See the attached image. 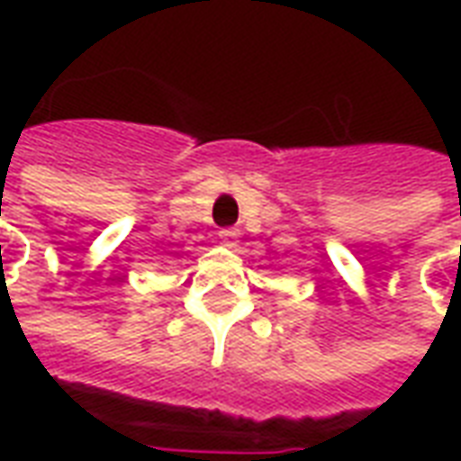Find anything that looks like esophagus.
<instances>
[{
    "instance_id": "esophagus-1",
    "label": "esophagus",
    "mask_w": 461,
    "mask_h": 461,
    "mask_svg": "<svg viewBox=\"0 0 461 461\" xmlns=\"http://www.w3.org/2000/svg\"><path fill=\"white\" fill-rule=\"evenodd\" d=\"M237 237H240V230L237 227H224L220 230V240L227 244V247H234L237 244Z\"/></svg>"
}]
</instances>
